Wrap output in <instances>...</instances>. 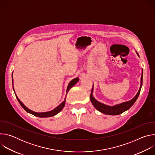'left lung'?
Returning a JSON list of instances; mask_svg holds the SVG:
<instances>
[{
	"instance_id": "obj_1",
	"label": "left lung",
	"mask_w": 155,
	"mask_h": 155,
	"mask_svg": "<svg viewBox=\"0 0 155 155\" xmlns=\"http://www.w3.org/2000/svg\"><path fill=\"white\" fill-rule=\"evenodd\" d=\"M136 54H137V56L139 57L138 53L137 51H136ZM142 81H143V71H142V75H141V78H140V88H139L137 93L134 96V97H133L131 100H130L129 101L124 102H122V103H120L118 104H116L113 106H110V105L104 104L97 101L93 97V87H94V84H93L92 90H91V93L90 94L91 102L93 104V106L95 107V108L97 109L98 111H99L100 112H101L102 114H104L105 115H120V114L123 113L124 112L126 111V110H127L128 109H129L132 106V105L135 103V102L137 99V98L139 96L140 92V90H141V87L142 86Z\"/></svg>"
}]
</instances>
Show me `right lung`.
<instances>
[{
	"label": "right lung",
	"mask_w": 155,
	"mask_h": 155,
	"mask_svg": "<svg viewBox=\"0 0 155 155\" xmlns=\"http://www.w3.org/2000/svg\"><path fill=\"white\" fill-rule=\"evenodd\" d=\"M79 81V78L78 77L73 79L72 80H71L68 86V87H67V90H66V95H67V94L68 93L69 90L71 89V88L72 87H73L78 81ZM12 83H13V91L15 92V94L16 95V97L19 102V103L20 104V105H21V107H23L26 111L29 113V114H31L35 117H40V118H47V117H53L56 115H57L58 113H59L61 110H62V108H64V107L65 106V101H66V97H65L64 99V101L61 103L58 107H56V108H54L53 110H51V111H49V112H34L32 111V110L29 109L26 105H25V104L22 102L19 99V98L18 97L17 95L15 93V90H14V87H13V74H12Z\"/></svg>",
	"instance_id": "add662e5"
}]
</instances>
